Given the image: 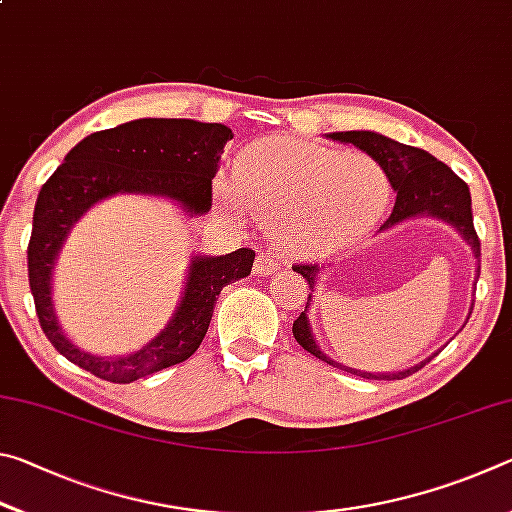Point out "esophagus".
Wrapping results in <instances>:
<instances>
[{
	"label": "esophagus",
	"mask_w": 512,
	"mask_h": 512,
	"mask_svg": "<svg viewBox=\"0 0 512 512\" xmlns=\"http://www.w3.org/2000/svg\"><path fill=\"white\" fill-rule=\"evenodd\" d=\"M280 271V264H277V259L273 253H268V250H259L257 259H255V273L257 275H273Z\"/></svg>",
	"instance_id": "esophagus-1"
}]
</instances>
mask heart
Returning <instances> with one entry per match:
<instances>
[{
    "mask_svg": "<svg viewBox=\"0 0 512 512\" xmlns=\"http://www.w3.org/2000/svg\"><path fill=\"white\" fill-rule=\"evenodd\" d=\"M216 192L232 212L264 221L284 253L320 255L366 235L386 210L391 180L366 155L271 137L248 146Z\"/></svg>",
    "mask_w": 512,
    "mask_h": 512,
    "instance_id": "1",
    "label": "heart"
}]
</instances>
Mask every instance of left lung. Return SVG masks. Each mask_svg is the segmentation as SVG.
Masks as SVG:
<instances>
[{"label":"left lung","mask_w":512,"mask_h":512,"mask_svg":"<svg viewBox=\"0 0 512 512\" xmlns=\"http://www.w3.org/2000/svg\"><path fill=\"white\" fill-rule=\"evenodd\" d=\"M329 137H332V140L359 146L361 151H366L370 158H375L381 167L386 169L388 180H391V185L397 192V198H395L393 214L384 221L381 230L393 228V225H397L404 219H411V216H420V214L438 216V219L452 223L454 228L461 232L467 244L472 246L476 262H481V241L474 230L470 187H467L465 180L458 178L445 162L436 160L427 151L415 149V146H409V144H400V142L391 140V137H384V135L372 133V131L332 133ZM320 268L323 266H318V264H296L293 266V271L305 277L309 289L314 291ZM479 273H481V266L476 268V280H479ZM309 302H311V296L307 300V307H309ZM307 307H305V311H307ZM305 311H302V314L293 320V336H296V341L307 352L314 354V357L327 361L329 366L343 368L357 377L384 379V381L404 379V377L413 375V372H418L424 363H429L433 357H436V354H433V357L418 363V366L402 370V372H393V375H372V372H359V370L339 366V363L329 359L325 352H320V348L314 341V336H311L309 320H307Z\"/></svg>","instance_id":"left-lung-1"}]
</instances>
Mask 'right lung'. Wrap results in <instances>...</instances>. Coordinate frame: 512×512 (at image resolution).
Instances as JSON below:
<instances>
[{
	"instance_id": "obj_1",
	"label": "right lung",
	"mask_w": 512,
	"mask_h": 512,
	"mask_svg": "<svg viewBox=\"0 0 512 512\" xmlns=\"http://www.w3.org/2000/svg\"><path fill=\"white\" fill-rule=\"evenodd\" d=\"M232 131L194 119H135L92 133L67 153L42 185L27 248L29 287L49 343L76 366L112 384H131L192 357L203 343L225 284L250 275L255 253L239 248L223 257H192L185 296L169 325L140 352L103 359L83 352L56 323L51 271L67 232L94 203L119 192L169 196L189 214L212 207V178Z\"/></svg>"
}]
</instances>
